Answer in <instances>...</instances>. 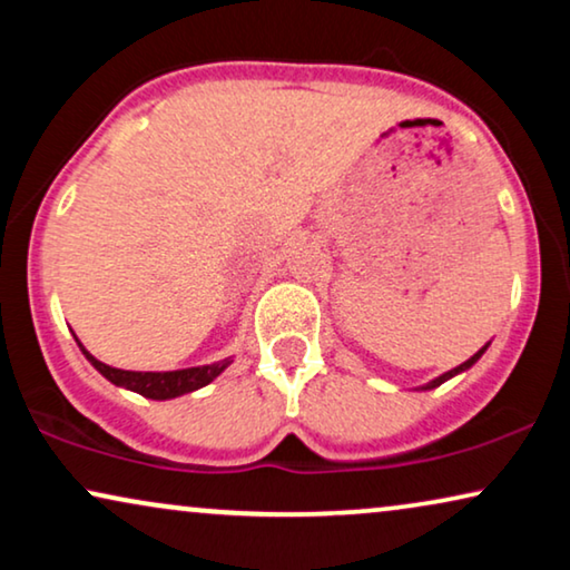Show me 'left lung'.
<instances>
[{
    "instance_id": "obj_1",
    "label": "left lung",
    "mask_w": 570,
    "mask_h": 570,
    "mask_svg": "<svg viewBox=\"0 0 570 570\" xmlns=\"http://www.w3.org/2000/svg\"><path fill=\"white\" fill-rule=\"evenodd\" d=\"M485 350H488V345H485V347H482V350H478V353H474V355L470 357V361H464L462 365H456V368H451L449 373H443V376H439V379H433V381H431V384H425V386H420V389H435V386H441V384H443V381H449L451 376H456V373H462V371H466V368H472V365L480 361V357H482V353H485Z\"/></svg>"
}]
</instances>
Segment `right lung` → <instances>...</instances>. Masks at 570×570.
<instances>
[{"instance_id": "add662e5", "label": "right lung", "mask_w": 570, "mask_h": 570, "mask_svg": "<svg viewBox=\"0 0 570 570\" xmlns=\"http://www.w3.org/2000/svg\"><path fill=\"white\" fill-rule=\"evenodd\" d=\"M77 345H80V340H77ZM80 350H82V355L92 363V368L104 373L111 384L131 389V392L142 394V396H147V400H174V396L197 392V389L207 386L209 381L220 376V373L230 365V357H225V361H220V363L197 365V368H181V371H163V373L121 371V368H111V365L96 361V357H92L82 345H80Z\"/></svg>"}]
</instances>
